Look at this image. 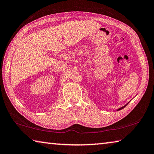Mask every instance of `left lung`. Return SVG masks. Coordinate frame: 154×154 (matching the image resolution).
I'll use <instances>...</instances> for the list:
<instances>
[{"label":"left lung","instance_id":"1","mask_svg":"<svg viewBox=\"0 0 154 154\" xmlns=\"http://www.w3.org/2000/svg\"><path fill=\"white\" fill-rule=\"evenodd\" d=\"M126 106H126H123L122 107H121V108H120V109H118V110H120V109H123V108H124V107H125Z\"/></svg>","mask_w":154,"mask_h":154}]
</instances>
